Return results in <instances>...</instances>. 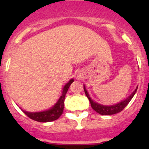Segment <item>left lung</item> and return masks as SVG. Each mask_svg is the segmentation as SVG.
Returning a JSON list of instances; mask_svg holds the SVG:
<instances>
[{"mask_svg":"<svg viewBox=\"0 0 149 149\" xmlns=\"http://www.w3.org/2000/svg\"><path fill=\"white\" fill-rule=\"evenodd\" d=\"M84 88L85 94H86V97H87L89 102H90L91 107H93V109L95 110V111H96L98 113L103 116L113 115V114L118 113L122 111V110H123V109L125 108L127 104H128V103L131 101V100L132 99V98L134 97L135 93H136V90H137V89H135V91H134V93H133L131 95L129 96L128 98H126V99L124 100V101H122V102H120V103L117 104H115V105H112V106H104V105H101L98 103H96V102H95V101H93V100L91 99L89 94H88L87 91H86V89H85V86H84Z\"/></svg>","mask_w":149,"mask_h":149,"instance_id":"obj_1","label":"left lung"}]
</instances>
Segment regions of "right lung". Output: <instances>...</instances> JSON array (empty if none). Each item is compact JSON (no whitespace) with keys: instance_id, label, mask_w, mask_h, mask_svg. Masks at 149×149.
<instances>
[{"instance_id":"add662e5","label":"right lung","mask_w":149,"mask_h":149,"mask_svg":"<svg viewBox=\"0 0 149 149\" xmlns=\"http://www.w3.org/2000/svg\"><path fill=\"white\" fill-rule=\"evenodd\" d=\"M73 81L74 80L72 79V80L68 81V83L65 84V86L63 88L61 97L58 100V101L56 102V104L50 110L43 112H38V113H28V112L24 111V110L23 112L29 118H30V119L34 121H36V122H47L56 120L63 114L65 94H66L68 88H69V86H70V85Z\"/></svg>"}]
</instances>
